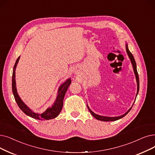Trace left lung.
<instances>
[{
	"mask_svg": "<svg viewBox=\"0 0 155 155\" xmlns=\"http://www.w3.org/2000/svg\"><path fill=\"white\" fill-rule=\"evenodd\" d=\"M125 48H126V51H127V55L128 56H129L130 61H131V63H132V67H133V70H134V74H135V76H136V82H137V94H136V97L137 96L138 94V92H139V76H138V73H137V66H136V63L135 61V59H134V58L133 56V55L132 54V53L130 52L129 48H128V44L126 42L125 43ZM135 101H136V99H135ZM133 104H132V106H133ZM132 107H130V108L125 113H124V115H120V116H118V117H106V116H101V115H97V114H96L95 113H94L90 108L89 106L87 105V107H88V109L90 111V113H91V115L94 117L96 118L97 120H101V121H104V122H111V121H116V120H118L120 118H122L123 117H124L127 114L129 113L131 108Z\"/></svg>",
	"mask_w": 155,
	"mask_h": 155,
	"instance_id": "1",
	"label": "left lung"
}]
</instances>
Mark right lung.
Instances as JSON below:
<instances>
[{
  "label": "right lung",
  "instance_id": "add662e5",
  "mask_svg": "<svg viewBox=\"0 0 155 155\" xmlns=\"http://www.w3.org/2000/svg\"><path fill=\"white\" fill-rule=\"evenodd\" d=\"M20 56L16 59L15 64L13 68L12 71V90L13 95H14L16 103L18 104L19 108L22 110V111L25 113L26 115H28L34 119L44 120H50L57 117L59 114L61 112L63 106V99L65 96V94L68 89V87L71 83V79L68 78L64 82H63L61 85L59 86L58 91V96L55 100L54 103L51 106L47 108L42 113H35L28 106H26L25 103L21 100L19 96L17 89H16V76H15V71L17 64L19 60Z\"/></svg>",
  "mask_w": 155,
  "mask_h": 155
}]
</instances>
